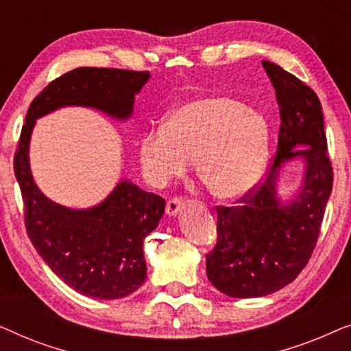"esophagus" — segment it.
<instances>
[{"label": "esophagus", "instance_id": "obj_1", "mask_svg": "<svg viewBox=\"0 0 351 351\" xmlns=\"http://www.w3.org/2000/svg\"><path fill=\"white\" fill-rule=\"evenodd\" d=\"M182 206H184V199H182L180 196L171 198L169 201H167V204H166V214L167 215H176L180 210Z\"/></svg>", "mask_w": 351, "mask_h": 351}]
</instances>
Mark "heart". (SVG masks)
Returning a JSON list of instances; mask_svg holds the SVG:
<instances>
[{
    "label": "heart",
    "instance_id": "1",
    "mask_svg": "<svg viewBox=\"0 0 351 351\" xmlns=\"http://www.w3.org/2000/svg\"><path fill=\"white\" fill-rule=\"evenodd\" d=\"M268 124L261 113L225 95L179 105L162 128L143 132L138 162L152 185H165L196 160L201 184L220 199L247 193L265 169Z\"/></svg>",
    "mask_w": 351,
    "mask_h": 351
}]
</instances>
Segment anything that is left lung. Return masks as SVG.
I'll use <instances>...</instances> for the list:
<instances>
[{"mask_svg": "<svg viewBox=\"0 0 351 351\" xmlns=\"http://www.w3.org/2000/svg\"><path fill=\"white\" fill-rule=\"evenodd\" d=\"M280 105V132L270 174L237 206H217V243L206 273L230 297H262L299 276L318 241L334 172L328 156L323 107L315 90L273 62L263 60ZM306 160L304 185L287 205L276 198L277 172L286 160Z\"/></svg>", "mask_w": 351, "mask_h": 351, "instance_id": "1", "label": "left lung"}]
</instances>
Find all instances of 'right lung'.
I'll return each mask as SVG.
<instances>
[{
    "label": "right lung",
    "mask_w": 351,
    "mask_h": 351,
    "mask_svg": "<svg viewBox=\"0 0 351 351\" xmlns=\"http://www.w3.org/2000/svg\"><path fill=\"white\" fill-rule=\"evenodd\" d=\"M148 71L81 66L51 81L33 99L14 155L27 234L36 252L65 285L95 299H121L147 278L143 239L158 227L166 201L123 180L90 209H69L46 198L33 182L28 145L36 119L66 105L94 107L110 117H131L134 95Z\"/></svg>",
    "instance_id": "right-lung-1"
}]
</instances>
